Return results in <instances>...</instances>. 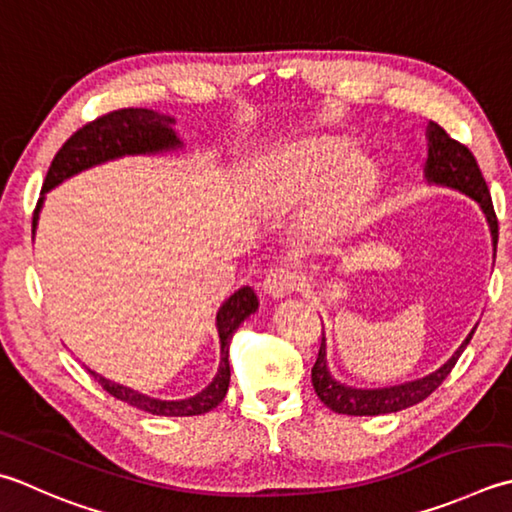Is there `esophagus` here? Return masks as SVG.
<instances>
[{
  "label": "esophagus",
  "mask_w": 512,
  "mask_h": 512,
  "mask_svg": "<svg viewBox=\"0 0 512 512\" xmlns=\"http://www.w3.org/2000/svg\"><path fill=\"white\" fill-rule=\"evenodd\" d=\"M302 286H304L302 273L290 266H279V268L268 270V275L264 279V290L270 297L293 295L295 290H299Z\"/></svg>",
  "instance_id": "1"
}]
</instances>
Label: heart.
I'll return each mask as SVG.
<instances>
[{"label": "heart", "instance_id": "heart-1", "mask_svg": "<svg viewBox=\"0 0 512 512\" xmlns=\"http://www.w3.org/2000/svg\"><path fill=\"white\" fill-rule=\"evenodd\" d=\"M373 186V168L355 162V148L337 137L313 139L288 150L277 159L270 177V193L282 206L315 202L313 226L326 237L355 228Z\"/></svg>", "mask_w": 512, "mask_h": 512}]
</instances>
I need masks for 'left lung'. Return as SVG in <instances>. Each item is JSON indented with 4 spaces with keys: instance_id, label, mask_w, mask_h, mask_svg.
Instances as JSON below:
<instances>
[{
    "instance_id": "obj_1",
    "label": "left lung",
    "mask_w": 512,
    "mask_h": 512,
    "mask_svg": "<svg viewBox=\"0 0 512 512\" xmlns=\"http://www.w3.org/2000/svg\"><path fill=\"white\" fill-rule=\"evenodd\" d=\"M426 177L428 182L444 184L450 188H457L473 197L479 202L482 210L486 213V219L490 224V233H493V244L497 248V215L493 208V199H490V190L486 179L479 170V164L475 155L470 153V148L457 139L450 137L446 130L430 122L428 124V159H426ZM475 328L470 330L466 342L455 350V355L448 359V362L435 370L433 375H426L424 379H415V382H406L399 386L390 388H375V390H362V388H350L335 382L328 373L326 366V339L322 335V346H319L317 362L313 366V388L317 397L322 399L324 406L342 415H386V413H397V410L408 408L413 404L424 402V399L433 393L435 388L442 386L444 379L450 375V370L455 368L459 355L464 353L466 344L473 339Z\"/></svg>"
}]
</instances>
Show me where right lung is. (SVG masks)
Listing matches in <instances>:
<instances>
[{
	"label": "right lung",
	"instance_id": "add662e5",
	"mask_svg": "<svg viewBox=\"0 0 512 512\" xmlns=\"http://www.w3.org/2000/svg\"><path fill=\"white\" fill-rule=\"evenodd\" d=\"M173 119L157 115L148 108H119L113 113H106L102 117L93 119L86 126H82L77 133L70 135L64 146L57 150V155L50 164L42 193H48L50 188L62 184L64 179L73 177L82 170L108 162V159L122 157V155H139V153H159V150L177 148L179 139L175 130L170 128ZM44 199H39L33 213V233L39 219V208H42ZM259 302L253 288H239L235 295H230L224 306L217 313V330H219V342H222V362H219V370L213 382H210L202 393L195 397L179 399V402H162V399H153L148 395L137 393L133 388L119 386L110 379L93 373L95 382L102 384L106 393L113 395L115 399L135 406L139 410H146L150 415H164V417H193L204 415L208 410L217 408L226 397V390L230 384V364H228V346L233 333L244 322L248 315H253Z\"/></svg>",
	"mask_w": 512,
	"mask_h": 512
}]
</instances>
